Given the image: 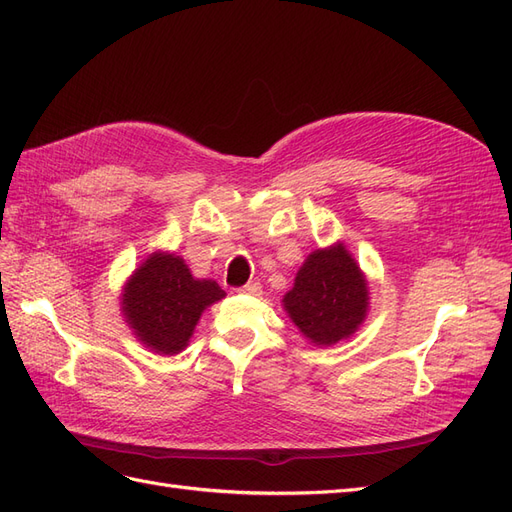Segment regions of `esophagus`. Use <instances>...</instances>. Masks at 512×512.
Segmentation results:
<instances>
[{"label":"esophagus","instance_id":"esophagus-1","mask_svg":"<svg viewBox=\"0 0 512 512\" xmlns=\"http://www.w3.org/2000/svg\"><path fill=\"white\" fill-rule=\"evenodd\" d=\"M239 292H241V294H252V297H258V294L262 292V286H260L258 282H250V284L241 286Z\"/></svg>","mask_w":512,"mask_h":512}]
</instances>
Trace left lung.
Listing matches in <instances>:
<instances>
[{
  "instance_id": "left-lung-1",
  "label": "left lung",
  "mask_w": 512,
  "mask_h": 512,
  "mask_svg": "<svg viewBox=\"0 0 512 512\" xmlns=\"http://www.w3.org/2000/svg\"><path fill=\"white\" fill-rule=\"evenodd\" d=\"M297 329L316 346H333L361 327L367 307V280L344 243L307 256L282 301Z\"/></svg>"
}]
</instances>
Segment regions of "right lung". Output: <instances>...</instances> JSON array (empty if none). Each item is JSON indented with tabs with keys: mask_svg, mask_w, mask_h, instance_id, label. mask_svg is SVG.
<instances>
[{
	"mask_svg": "<svg viewBox=\"0 0 512 512\" xmlns=\"http://www.w3.org/2000/svg\"><path fill=\"white\" fill-rule=\"evenodd\" d=\"M226 297L213 280H196L177 254L153 252L123 286L121 312L151 352L179 354L200 314Z\"/></svg>",
	"mask_w": 512,
	"mask_h": 512,
	"instance_id": "1",
	"label": "right lung"
}]
</instances>
